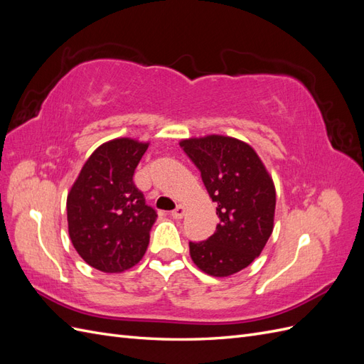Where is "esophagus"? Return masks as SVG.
Returning a JSON list of instances; mask_svg holds the SVG:
<instances>
[{
  "instance_id": "34e87169",
  "label": "esophagus",
  "mask_w": 364,
  "mask_h": 364,
  "mask_svg": "<svg viewBox=\"0 0 364 364\" xmlns=\"http://www.w3.org/2000/svg\"><path fill=\"white\" fill-rule=\"evenodd\" d=\"M183 215H185V206H182V205H179L174 209V211H171V217L176 220H181Z\"/></svg>"
}]
</instances>
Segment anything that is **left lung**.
<instances>
[{
  "mask_svg": "<svg viewBox=\"0 0 364 364\" xmlns=\"http://www.w3.org/2000/svg\"><path fill=\"white\" fill-rule=\"evenodd\" d=\"M179 144L200 170L220 218L206 241H190L191 259L206 274L230 277L259 257L273 232V179L257 151L241 139L206 135Z\"/></svg>",
  "mask_w": 364,
  "mask_h": 364,
  "instance_id": "1",
  "label": "left lung"
}]
</instances>
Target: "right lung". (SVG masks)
Returning <instances> with one entry per match:
<instances>
[{"instance_id":"1","label":"right lung","mask_w":364,"mask_h":364,"mask_svg":"<svg viewBox=\"0 0 364 364\" xmlns=\"http://www.w3.org/2000/svg\"><path fill=\"white\" fill-rule=\"evenodd\" d=\"M149 142L115 138L87 158L67 197L68 234L91 267L121 273L141 261L156 211L146 205L134 173Z\"/></svg>"}]
</instances>
